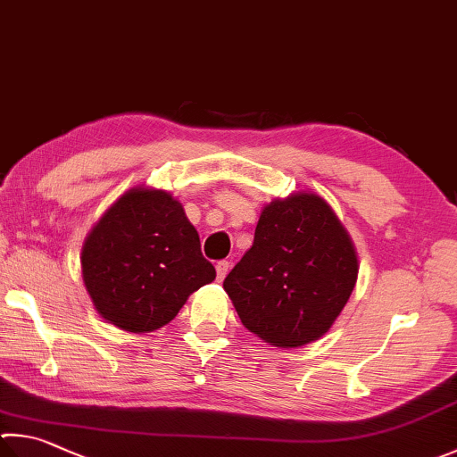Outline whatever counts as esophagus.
<instances>
[{"label":"esophagus","mask_w":457,"mask_h":457,"mask_svg":"<svg viewBox=\"0 0 457 457\" xmlns=\"http://www.w3.org/2000/svg\"><path fill=\"white\" fill-rule=\"evenodd\" d=\"M228 269H230V264H228L227 261H219V262H217V280H219V282L225 280Z\"/></svg>","instance_id":"esophagus-1"}]
</instances>
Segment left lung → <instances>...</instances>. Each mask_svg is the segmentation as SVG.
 <instances>
[{
    "label": "left lung",
    "mask_w": 457,
    "mask_h": 457,
    "mask_svg": "<svg viewBox=\"0 0 457 457\" xmlns=\"http://www.w3.org/2000/svg\"><path fill=\"white\" fill-rule=\"evenodd\" d=\"M354 243L320 195L298 191L264 204L254 243L222 288L240 322L277 348L330 330L358 280Z\"/></svg>",
    "instance_id": "8db88e82"
}]
</instances>
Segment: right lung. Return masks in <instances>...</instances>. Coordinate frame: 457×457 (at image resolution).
Listing matches in <instances>:
<instances>
[{
	"label": "right lung",
	"instance_id": "1",
	"mask_svg": "<svg viewBox=\"0 0 457 457\" xmlns=\"http://www.w3.org/2000/svg\"><path fill=\"white\" fill-rule=\"evenodd\" d=\"M81 272L99 316L133 334L169 324L195 290L217 277L183 204L145 185L129 188L95 222Z\"/></svg>",
	"mask_w": 457,
	"mask_h": 457
}]
</instances>
